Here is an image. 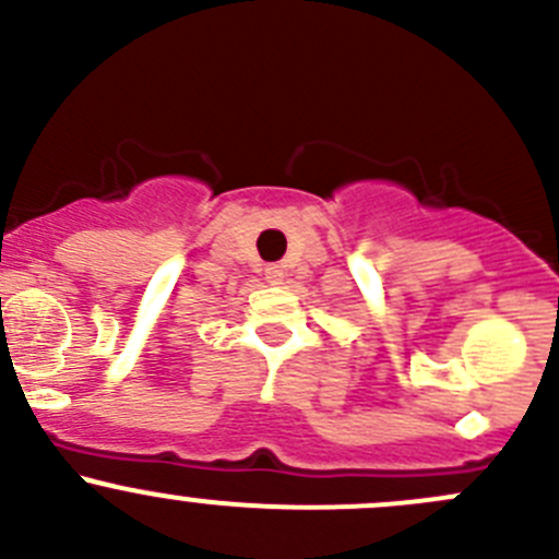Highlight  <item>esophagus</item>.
Listing matches in <instances>:
<instances>
[{
	"instance_id": "esophagus-1",
	"label": "esophagus",
	"mask_w": 559,
	"mask_h": 559,
	"mask_svg": "<svg viewBox=\"0 0 559 559\" xmlns=\"http://www.w3.org/2000/svg\"><path fill=\"white\" fill-rule=\"evenodd\" d=\"M264 278H267V284H281L284 281V270L278 267V264H270V267H264Z\"/></svg>"
}]
</instances>
